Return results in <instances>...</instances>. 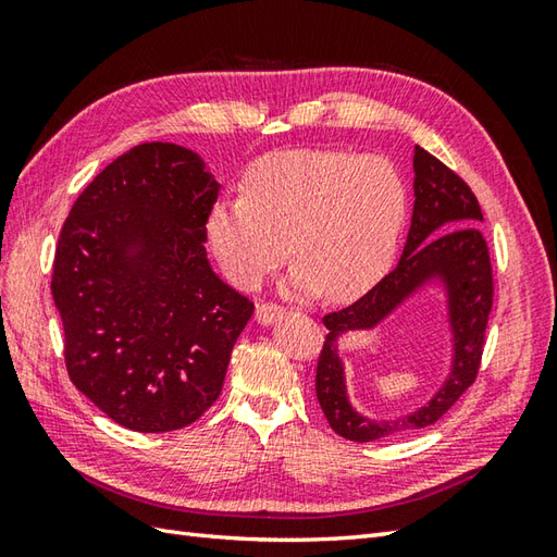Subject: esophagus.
Masks as SVG:
<instances>
[{
    "label": "esophagus",
    "instance_id": "34e87169",
    "mask_svg": "<svg viewBox=\"0 0 557 557\" xmlns=\"http://www.w3.org/2000/svg\"><path fill=\"white\" fill-rule=\"evenodd\" d=\"M282 313H285V306H280V304L260 301V304L256 306V321L263 323V325L272 323V321H275V318H280Z\"/></svg>",
    "mask_w": 557,
    "mask_h": 557
}]
</instances>
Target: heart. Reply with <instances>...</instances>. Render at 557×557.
I'll return each mask as SVG.
<instances>
[{"mask_svg":"<svg viewBox=\"0 0 557 557\" xmlns=\"http://www.w3.org/2000/svg\"><path fill=\"white\" fill-rule=\"evenodd\" d=\"M405 220L407 188L387 160L292 150L260 160L242 198L215 203L208 239L236 287H258L289 246L294 287L342 301L389 270Z\"/></svg>","mask_w":557,"mask_h":557,"instance_id":"obj_1","label":"heart"}]
</instances>
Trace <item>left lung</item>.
Listing matches in <instances>:
<instances>
[{
    "label": "left lung",
    "instance_id": "8db88e82",
    "mask_svg": "<svg viewBox=\"0 0 557 557\" xmlns=\"http://www.w3.org/2000/svg\"><path fill=\"white\" fill-rule=\"evenodd\" d=\"M413 215L411 227L393 272L377 282L347 309L323 315L327 335L315 366V397L325 419L337 435L354 443L381 441L443 419L455 401L474 385L486 327L493 309V268L488 244L479 222L481 206L469 184L429 150L413 148ZM437 274L446 280L450 320L456 333V361L448 383L429 406L395 422L366 420L354 412L344 393V372L336 357V337L351 329L374 326L392 312L425 278Z\"/></svg>",
    "mask_w": 557,
    "mask_h": 557
}]
</instances>
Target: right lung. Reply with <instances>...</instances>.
I'll return each instance as SVG.
<instances>
[{
  "label": "right lung",
  "instance_id": "right-lung-1",
  "mask_svg": "<svg viewBox=\"0 0 557 557\" xmlns=\"http://www.w3.org/2000/svg\"><path fill=\"white\" fill-rule=\"evenodd\" d=\"M218 191L196 152L140 144L83 188L59 232L50 287L66 373L124 429L203 417L253 313L208 263Z\"/></svg>",
  "mask_w": 557,
  "mask_h": 557
}]
</instances>
